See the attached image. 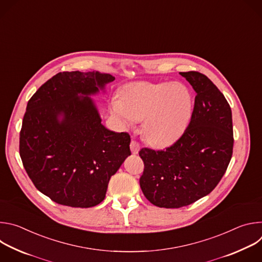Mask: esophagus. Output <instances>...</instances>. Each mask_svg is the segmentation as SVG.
<instances>
[{
	"label": "esophagus",
	"instance_id": "34e87169",
	"mask_svg": "<svg viewBox=\"0 0 262 262\" xmlns=\"http://www.w3.org/2000/svg\"><path fill=\"white\" fill-rule=\"evenodd\" d=\"M130 150L134 155H137L140 151V144L137 141H132L130 142Z\"/></svg>",
	"mask_w": 262,
	"mask_h": 262
}]
</instances>
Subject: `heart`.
Returning a JSON list of instances; mask_svg holds the SVG:
<instances>
[{"label": "heart", "instance_id": "b5f03b06", "mask_svg": "<svg viewBox=\"0 0 262 262\" xmlns=\"http://www.w3.org/2000/svg\"><path fill=\"white\" fill-rule=\"evenodd\" d=\"M192 95L180 83L142 82L127 86L112 108L120 123L133 126L143 120V135L156 147L174 143L183 133L192 115Z\"/></svg>", "mask_w": 262, "mask_h": 262}]
</instances>
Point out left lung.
Wrapping results in <instances>:
<instances>
[{
	"label": "left lung",
	"mask_w": 262,
	"mask_h": 262,
	"mask_svg": "<svg viewBox=\"0 0 262 262\" xmlns=\"http://www.w3.org/2000/svg\"><path fill=\"white\" fill-rule=\"evenodd\" d=\"M196 92L189 126L165 150L142 148L140 186L154 205L179 208L208 195L225 174L233 150L231 108L204 74L179 72Z\"/></svg>",
	"instance_id": "8db88e82"
}]
</instances>
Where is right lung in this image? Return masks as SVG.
I'll return each instance as SVG.
<instances>
[{
    "instance_id": "1",
    "label": "right lung",
    "mask_w": 262,
    "mask_h": 262,
    "mask_svg": "<svg viewBox=\"0 0 262 262\" xmlns=\"http://www.w3.org/2000/svg\"><path fill=\"white\" fill-rule=\"evenodd\" d=\"M115 78L98 71H63L27 104L19 155L36 189L54 202L92 207L130 156V137L105 128L90 95Z\"/></svg>"
}]
</instances>
